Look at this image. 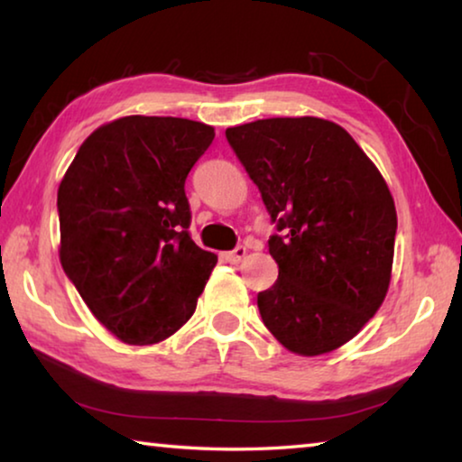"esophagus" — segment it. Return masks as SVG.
<instances>
[{
	"label": "esophagus",
	"mask_w": 462,
	"mask_h": 462,
	"mask_svg": "<svg viewBox=\"0 0 462 462\" xmlns=\"http://www.w3.org/2000/svg\"><path fill=\"white\" fill-rule=\"evenodd\" d=\"M246 256V248L245 246H236L234 250H230V253L224 254L226 263H232V264H238L242 259Z\"/></svg>",
	"instance_id": "1"
}]
</instances>
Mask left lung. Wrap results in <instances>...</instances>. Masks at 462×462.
<instances>
[{"label":"left lung","instance_id":"1","mask_svg":"<svg viewBox=\"0 0 462 462\" xmlns=\"http://www.w3.org/2000/svg\"><path fill=\"white\" fill-rule=\"evenodd\" d=\"M226 138L285 232L269 238L279 279L256 297L263 322L295 355L332 353L387 295L397 214L385 179L330 120H256Z\"/></svg>","mask_w":462,"mask_h":462}]
</instances>
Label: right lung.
I'll return each instance as SVG.
<instances>
[{
    "label": "right lung",
    "mask_w": 462,
    "mask_h": 462,
    "mask_svg": "<svg viewBox=\"0 0 462 462\" xmlns=\"http://www.w3.org/2000/svg\"><path fill=\"white\" fill-rule=\"evenodd\" d=\"M212 126L126 116L85 138L59 185V256L91 314L126 344H156L193 316L217 256L191 240L185 179Z\"/></svg>",
    "instance_id": "1"
}]
</instances>
